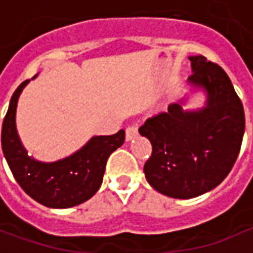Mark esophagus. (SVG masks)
<instances>
[{"mask_svg": "<svg viewBox=\"0 0 253 253\" xmlns=\"http://www.w3.org/2000/svg\"><path fill=\"white\" fill-rule=\"evenodd\" d=\"M138 135V127L137 126H128L126 128V139L127 141H130L132 138H135Z\"/></svg>", "mask_w": 253, "mask_h": 253, "instance_id": "obj_1", "label": "esophagus"}]
</instances>
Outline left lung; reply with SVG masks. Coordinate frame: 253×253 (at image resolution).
Wrapping results in <instances>:
<instances>
[{"mask_svg": "<svg viewBox=\"0 0 253 253\" xmlns=\"http://www.w3.org/2000/svg\"><path fill=\"white\" fill-rule=\"evenodd\" d=\"M188 83L207 93L199 111L170 104L146 119L139 134L152 143L143 172L149 184L177 199L195 198L215 188L229 175L245 130L243 103L222 67L203 55L190 57Z\"/></svg>", "mask_w": 253, "mask_h": 253, "instance_id": "obj_1", "label": "left lung"}]
</instances>
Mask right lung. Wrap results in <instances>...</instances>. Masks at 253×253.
I'll return each instance as SVG.
<instances>
[{
	"instance_id": "right-lung-1",
	"label": "right lung",
	"mask_w": 253,
	"mask_h": 253,
	"mask_svg": "<svg viewBox=\"0 0 253 253\" xmlns=\"http://www.w3.org/2000/svg\"><path fill=\"white\" fill-rule=\"evenodd\" d=\"M34 76L32 78H35ZM30 80L19 85L3 118L1 145L14 179L41 205L67 209L90 199L103 183L105 164L112 152L125 142V131L93 137L84 148L55 163H41L28 156L16 130L17 100Z\"/></svg>"
}]
</instances>
